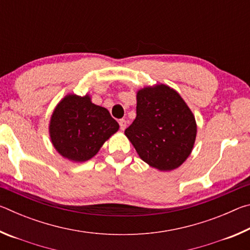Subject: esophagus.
<instances>
[{
  "mask_svg": "<svg viewBox=\"0 0 250 250\" xmlns=\"http://www.w3.org/2000/svg\"><path fill=\"white\" fill-rule=\"evenodd\" d=\"M119 125H120V129L124 131L125 129V126H126V121L125 119H120L119 120Z\"/></svg>",
  "mask_w": 250,
  "mask_h": 250,
  "instance_id": "esophagus-1",
  "label": "esophagus"
}]
</instances>
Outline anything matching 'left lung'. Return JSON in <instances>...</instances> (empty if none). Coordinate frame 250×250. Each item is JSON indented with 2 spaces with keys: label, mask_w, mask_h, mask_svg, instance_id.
Masks as SVG:
<instances>
[{
  "label": "left lung",
  "mask_w": 250,
  "mask_h": 250,
  "mask_svg": "<svg viewBox=\"0 0 250 250\" xmlns=\"http://www.w3.org/2000/svg\"><path fill=\"white\" fill-rule=\"evenodd\" d=\"M196 131L195 118L185 101L161 83L138 91L137 117L125 134L146 163L171 171L191 154Z\"/></svg>",
  "instance_id": "obj_1"
}]
</instances>
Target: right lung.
Here are the masks:
<instances>
[{
    "label": "right lung",
    "instance_id": "1",
    "mask_svg": "<svg viewBox=\"0 0 250 250\" xmlns=\"http://www.w3.org/2000/svg\"><path fill=\"white\" fill-rule=\"evenodd\" d=\"M118 130L119 125L108 110L92 104L88 95H67L56 105L49 122L54 147L74 162L90 160Z\"/></svg>",
    "mask_w": 250,
    "mask_h": 250
}]
</instances>
